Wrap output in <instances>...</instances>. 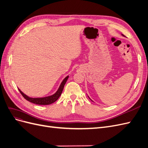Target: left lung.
Listing matches in <instances>:
<instances>
[{
  "mask_svg": "<svg viewBox=\"0 0 148 148\" xmlns=\"http://www.w3.org/2000/svg\"><path fill=\"white\" fill-rule=\"evenodd\" d=\"M122 36H124V35H123V34H122ZM88 97H89V99H90V100H91V101H92V100H91V99H90V97H89V96H88ZM92 101V102H94V101Z\"/></svg>",
  "mask_w": 148,
  "mask_h": 148,
  "instance_id": "8db88e82",
  "label": "left lung"
}]
</instances>
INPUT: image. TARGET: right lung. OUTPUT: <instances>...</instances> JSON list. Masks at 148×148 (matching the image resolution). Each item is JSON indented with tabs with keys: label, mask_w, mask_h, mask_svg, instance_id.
Masks as SVG:
<instances>
[{
	"label": "right lung",
	"mask_w": 148,
	"mask_h": 148,
	"mask_svg": "<svg viewBox=\"0 0 148 148\" xmlns=\"http://www.w3.org/2000/svg\"><path fill=\"white\" fill-rule=\"evenodd\" d=\"M69 77V75L66 76V77L63 79V81H62V83H60L59 88H58L57 91L54 94H53L52 95L48 96L46 97H31L27 95H26L25 94L22 92L19 88H18V90L22 95V96H23L25 99H26V100L31 102L34 103V104H38V105H49L56 102L58 99H59L62 92V91H63L65 84L67 81V79H68Z\"/></svg>",
	"instance_id": "add662e5"
}]
</instances>
